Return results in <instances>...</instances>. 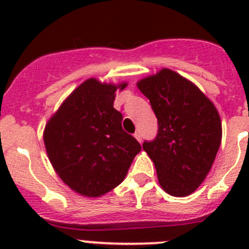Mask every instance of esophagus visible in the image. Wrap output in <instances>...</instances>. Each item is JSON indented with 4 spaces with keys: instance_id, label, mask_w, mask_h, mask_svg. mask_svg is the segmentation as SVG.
<instances>
[{
    "instance_id": "1",
    "label": "esophagus",
    "mask_w": 249,
    "mask_h": 249,
    "mask_svg": "<svg viewBox=\"0 0 249 249\" xmlns=\"http://www.w3.org/2000/svg\"><path fill=\"white\" fill-rule=\"evenodd\" d=\"M134 136H135V139H136L137 141H139L140 143L142 142V135H141V132H140V131L135 132V135H134Z\"/></svg>"
}]
</instances>
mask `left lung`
Here are the masks:
<instances>
[{
    "mask_svg": "<svg viewBox=\"0 0 249 249\" xmlns=\"http://www.w3.org/2000/svg\"><path fill=\"white\" fill-rule=\"evenodd\" d=\"M158 118V135L143 143L159 184L188 196L205 180L222 142V120L210 99L190 80L162 69L137 82Z\"/></svg>",
    "mask_w": 249,
    "mask_h": 249,
    "instance_id": "1",
    "label": "left lung"
}]
</instances>
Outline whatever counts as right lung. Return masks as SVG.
I'll return each mask as SVG.
<instances>
[{
  "instance_id": "1",
  "label": "right lung",
  "mask_w": 249,
  "mask_h": 249,
  "mask_svg": "<svg viewBox=\"0 0 249 249\" xmlns=\"http://www.w3.org/2000/svg\"><path fill=\"white\" fill-rule=\"evenodd\" d=\"M127 83L83 82L48 120V158L62 182L87 197H99L124 180L141 144L122 127L113 107L115 91Z\"/></svg>"
}]
</instances>
